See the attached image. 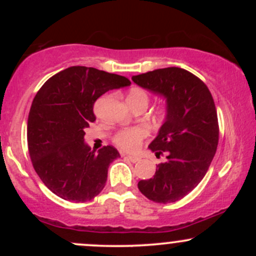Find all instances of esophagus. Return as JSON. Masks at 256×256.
<instances>
[{"instance_id":"34e87169","label":"esophagus","mask_w":256,"mask_h":256,"mask_svg":"<svg viewBox=\"0 0 256 256\" xmlns=\"http://www.w3.org/2000/svg\"><path fill=\"white\" fill-rule=\"evenodd\" d=\"M122 156H124L125 158H128V161H131V162H134V164H136V162H138V161L140 160V158H137V156H130V155H125V154H122Z\"/></svg>"}]
</instances>
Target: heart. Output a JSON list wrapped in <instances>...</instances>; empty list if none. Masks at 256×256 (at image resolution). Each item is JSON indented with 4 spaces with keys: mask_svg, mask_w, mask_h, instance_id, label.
Masks as SVG:
<instances>
[{
    "mask_svg": "<svg viewBox=\"0 0 256 256\" xmlns=\"http://www.w3.org/2000/svg\"><path fill=\"white\" fill-rule=\"evenodd\" d=\"M128 101H134L137 104H144L146 106L149 102V95L146 90L140 89V88H132L128 91ZM168 104H160L155 110V116L158 120H164L168 116ZM150 134L148 126L146 125H137L132 126V128H122L116 132L113 137V142L116 146H118L120 149L125 152H136L140 146H142L143 140Z\"/></svg>",
    "mask_w": 256,
    "mask_h": 256,
    "instance_id": "b5f03b06",
    "label": "heart"
}]
</instances>
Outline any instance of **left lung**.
I'll return each instance as SVG.
<instances>
[{"instance_id":"1","label":"left lung","mask_w":256,"mask_h":256,"mask_svg":"<svg viewBox=\"0 0 256 256\" xmlns=\"http://www.w3.org/2000/svg\"><path fill=\"white\" fill-rule=\"evenodd\" d=\"M132 80L164 95L170 112L158 137L149 144L167 161L154 177L138 182V189L158 204L179 201L204 177L219 142V124L210 89L192 72L167 67L134 76Z\"/></svg>"}]
</instances>
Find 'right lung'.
<instances>
[{
  "instance_id": "obj_1",
  "label": "right lung",
  "mask_w": 256,
  "mask_h": 256,
  "mask_svg": "<svg viewBox=\"0 0 256 256\" xmlns=\"http://www.w3.org/2000/svg\"><path fill=\"white\" fill-rule=\"evenodd\" d=\"M130 84L122 76L72 66L38 90L28 113V154L38 177L58 198L78 204L102 192L110 164L120 155L112 146L91 150L84 128L96 120L94 104L100 96Z\"/></svg>"
}]
</instances>
